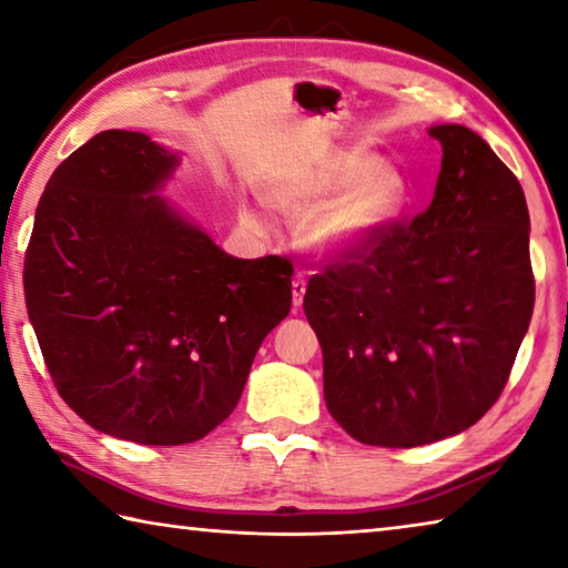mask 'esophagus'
<instances>
[{
    "instance_id": "obj_1",
    "label": "esophagus",
    "mask_w": 568,
    "mask_h": 568,
    "mask_svg": "<svg viewBox=\"0 0 568 568\" xmlns=\"http://www.w3.org/2000/svg\"><path fill=\"white\" fill-rule=\"evenodd\" d=\"M303 295H305V277L303 275H295L293 277V305L295 307H301Z\"/></svg>"
}]
</instances>
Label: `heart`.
<instances>
[{
    "instance_id": "obj_1",
    "label": "heart",
    "mask_w": 568,
    "mask_h": 568,
    "mask_svg": "<svg viewBox=\"0 0 568 568\" xmlns=\"http://www.w3.org/2000/svg\"><path fill=\"white\" fill-rule=\"evenodd\" d=\"M275 205L313 215L307 237L323 255H351L381 235L406 200L396 170L363 150L335 152L303 178L275 190Z\"/></svg>"
}]
</instances>
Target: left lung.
I'll list each match as a JSON object with an SVG mask.
<instances>
[{"mask_svg":"<svg viewBox=\"0 0 568 568\" xmlns=\"http://www.w3.org/2000/svg\"><path fill=\"white\" fill-rule=\"evenodd\" d=\"M430 205L313 275L303 311L331 416L368 446L474 426L501 396L534 313L521 182L464 124H436Z\"/></svg>","mask_w":568,"mask_h":568,"instance_id":"8db88e82","label":"left lung"}]
</instances>
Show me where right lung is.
Listing matches in <instances>:
<instances>
[{"mask_svg": "<svg viewBox=\"0 0 568 568\" xmlns=\"http://www.w3.org/2000/svg\"><path fill=\"white\" fill-rule=\"evenodd\" d=\"M178 155L94 134L52 172L24 255V301L62 400L142 446L207 436L291 313L293 263L227 255L155 192Z\"/></svg>", "mask_w": 568, "mask_h": 568, "instance_id": "add662e5", "label": "right lung"}]
</instances>
